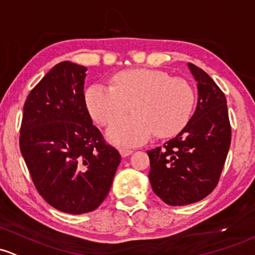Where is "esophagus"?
<instances>
[{"label": "esophagus", "instance_id": "esophagus-1", "mask_svg": "<svg viewBox=\"0 0 255 255\" xmlns=\"http://www.w3.org/2000/svg\"><path fill=\"white\" fill-rule=\"evenodd\" d=\"M132 150L130 149H127V148H121L120 149V154L122 155L123 157H127V156H129L130 154H132Z\"/></svg>", "mask_w": 255, "mask_h": 255}]
</instances>
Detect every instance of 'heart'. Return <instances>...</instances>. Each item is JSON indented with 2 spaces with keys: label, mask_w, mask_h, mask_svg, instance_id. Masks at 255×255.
<instances>
[{
  "label": "heart",
  "mask_w": 255,
  "mask_h": 255,
  "mask_svg": "<svg viewBox=\"0 0 255 255\" xmlns=\"http://www.w3.org/2000/svg\"><path fill=\"white\" fill-rule=\"evenodd\" d=\"M195 93L191 83L151 68L128 69L112 78V87L94 84L85 92V105L99 125L106 126L131 105L134 115L115 121L110 140L122 145L143 144L152 134L175 135L192 116Z\"/></svg>",
  "instance_id": "b5f03b06"
}]
</instances>
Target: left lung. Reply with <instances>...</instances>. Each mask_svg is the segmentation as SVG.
I'll return each mask as SVG.
<instances>
[{
	"label": "left lung",
	"mask_w": 255,
	"mask_h": 255,
	"mask_svg": "<svg viewBox=\"0 0 255 255\" xmlns=\"http://www.w3.org/2000/svg\"><path fill=\"white\" fill-rule=\"evenodd\" d=\"M188 68L198 87L194 114L175 138L148 151L152 191L173 206L199 202L214 191L231 144L224 93L202 68Z\"/></svg>",
	"instance_id": "obj_1"
}]
</instances>
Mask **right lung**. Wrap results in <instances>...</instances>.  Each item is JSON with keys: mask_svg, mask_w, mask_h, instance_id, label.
Returning a JSON list of instances; mask_svg holds the SVG:
<instances>
[{"mask_svg": "<svg viewBox=\"0 0 255 255\" xmlns=\"http://www.w3.org/2000/svg\"><path fill=\"white\" fill-rule=\"evenodd\" d=\"M87 67L63 61L29 93L19 146L37 192L63 213L95 210L109 194L121 155L85 105Z\"/></svg>", "mask_w": 255, "mask_h": 255, "instance_id": "add662e5", "label": "right lung"}]
</instances>
